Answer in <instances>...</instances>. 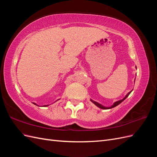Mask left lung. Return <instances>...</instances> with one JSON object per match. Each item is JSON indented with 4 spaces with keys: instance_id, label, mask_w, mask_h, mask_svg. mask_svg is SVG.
Segmentation results:
<instances>
[{
    "instance_id": "left-lung-1",
    "label": "left lung",
    "mask_w": 157,
    "mask_h": 157,
    "mask_svg": "<svg viewBox=\"0 0 157 157\" xmlns=\"http://www.w3.org/2000/svg\"><path fill=\"white\" fill-rule=\"evenodd\" d=\"M132 91H130V92H128L127 94H126V96L123 98L122 99H121V100H119V101H116V102H115L113 103V105H112L111 107H104L103 105H102L101 104H100V103H98V102H96V101H93L92 99H90V101H91L93 103H94L95 105H96L97 107H98L99 108H100V109H111V108H113V107H116V106H117L118 105H119V104L121 103H122L123 101L124 100V99L129 96L130 95V94L132 92Z\"/></svg>"
}]
</instances>
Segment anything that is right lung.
<instances>
[{
	"instance_id": "add662e5",
	"label": "right lung",
	"mask_w": 157,
	"mask_h": 157,
	"mask_svg": "<svg viewBox=\"0 0 157 157\" xmlns=\"http://www.w3.org/2000/svg\"><path fill=\"white\" fill-rule=\"evenodd\" d=\"M33 104H35V105H36V104L35 103H33ZM48 105H44V107H47V106H48Z\"/></svg>"
}]
</instances>
